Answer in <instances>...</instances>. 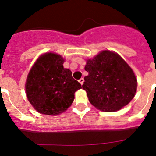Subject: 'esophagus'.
<instances>
[{"label": "esophagus", "instance_id": "obj_1", "mask_svg": "<svg viewBox=\"0 0 156 156\" xmlns=\"http://www.w3.org/2000/svg\"><path fill=\"white\" fill-rule=\"evenodd\" d=\"M78 81H79V83H80V84H81V85H83V81H84V79H83V78H80V79L79 80H78Z\"/></svg>", "mask_w": 156, "mask_h": 156}]
</instances>
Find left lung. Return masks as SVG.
Instances as JSON below:
<instances>
[{
  "label": "left lung",
  "instance_id": "left-lung-1",
  "mask_svg": "<svg viewBox=\"0 0 156 156\" xmlns=\"http://www.w3.org/2000/svg\"><path fill=\"white\" fill-rule=\"evenodd\" d=\"M83 89L89 101L103 112H116L128 105L137 88V80L128 64L119 55L103 51L87 60Z\"/></svg>",
  "mask_w": 156,
  "mask_h": 156
}]
</instances>
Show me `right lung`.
<instances>
[{
  "label": "right lung",
  "mask_w": 156,
  "mask_h": 156,
  "mask_svg": "<svg viewBox=\"0 0 156 156\" xmlns=\"http://www.w3.org/2000/svg\"><path fill=\"white\" fill-rule=\"evenodd\" d=\"M60 55L46 53L37 60L27 77L26 91L28 101L37 112L48 115L64 112L74 101L81 85L72 72L63 67Z\"/></svg>",
  "instance_id": "right-lung-1"
}]
</instances>
